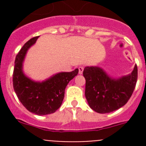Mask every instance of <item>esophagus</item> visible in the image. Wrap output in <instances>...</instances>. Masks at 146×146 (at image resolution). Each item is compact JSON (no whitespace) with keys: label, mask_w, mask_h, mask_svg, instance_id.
<instances>
[{"label":"esophagus","mask_w":146,"mask_h":146,"mask_svg":"<svg viewBox=\"0 0 146 146\" xmlns=\"http://www.w3.org/2000/svg\"><path fill=\"white\" fill-rule=\"evenodd\" d=\"M78 69H79V74H82V72H83V67L82 66H80L79 68H78Z\"/></svg>","instance_id":"obj_1"}]
</instances>
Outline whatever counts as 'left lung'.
Listing matches in <instances>:
<instances>
[{
  "instance_id": "obj_1",
  "label": "left lung",
  "mask_w": 146,
  "mask_h": 146,
  "mask_svg": "<svg viewBox=\"0 0 146 146\" xmlns=\"http://www.w3.org/2000/svg\"><path fill=\"white\" fill-rule=\"evenodd\" d=\"M83 76L90 108L96 113H109L123 107L130 99L137 80V67L135 65L128 75L113 78L101 67L86 66Z\"/></svg>"
}]
</instances>
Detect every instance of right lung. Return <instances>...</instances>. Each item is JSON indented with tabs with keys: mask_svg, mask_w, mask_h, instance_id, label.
<instances>
[{
	"mask_svg": "<svg viewBox=\"0 0 146 146\" xmlns=\"http://www.w3.org/2000/svg\"><path fill=\"white\" fill-rule=\"evenodd\" d=\"M38 36L23 45L17 55L13 72V87L18 99L31 113L38 115L55 113L64 100L65 89L69 81L78 74V69L71 72H59L42 82L34 81L23 72V62L28 49Z\"/></svg>",
	"mask_w": 146,
	"mask_h": 146,
	"instance_id": "add662e5",
	"label": "right lung"
}]
</instances>
